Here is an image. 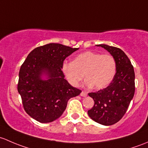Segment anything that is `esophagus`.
Segmentation results:
<instances>
[{
	"label": "esophagus",
	"mask_w": 148,
	"mask_h": 148,
	"mask_svg": "<svg viewBox=\"0 0 148 148\" xmlns=\"http://www.w3.org/2000/svg\"><path fill=\"white\" fill-rule=\"evenodd\" d=\"M80 95H81L82 97H86L87 96V92H84V91H82V92H80Z\"/></svg>",
	"instance_id": "esophagus-1"
}]
</instances>
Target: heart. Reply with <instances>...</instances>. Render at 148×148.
Listing matches in <instances>:
<instances>
[{
    "instance_id": "1",
    "label": "heart",
    "mask_w": 148,
    "mask_h": 148,
    "mask_svg": "<svg viewBox=\"0 0 148 148\" xmlns=\"http://www.w3.org/2000/svg\"><path fill=\"white\" fill-rule=\"evenodd\" d=\"M62 71L73 86H78L84 74L86 86L100 90L108 86L113 80L116 62L110 55L85 51L77 55L73 62L65 60L62 64Z\"/></svg>"
}]
</instances>
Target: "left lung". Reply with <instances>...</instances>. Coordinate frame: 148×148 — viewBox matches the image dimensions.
<instances>
[{
  "label": "left lung",
  "instance_id": "1",
  "mask_svg": "<svg viewBox=\"0 0 148 148\" xmlns=\"http://www.w3.org/2000/svg\"><path fill=\"white\" fill-rule=\"evenodd\" d=\"M116 62V73L106 88L88 93L95 104L88 111L90 118L99 124L111 125L125 115L135 94V72L130 59L121 49L100 44Z\"/></svg>",
  "mask_w": 148,
  "mask_h": 148
}]
</instances>
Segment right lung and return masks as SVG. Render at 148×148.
<instances>
[{"mask_svg": "<svg viewBox=\"0 0 148 148\" xmlns=\"http://www.w3.org/2000/svg\"><path fill=\"white\" fill-rule=\"evenodd\" d=\"M79 48L48 43L30 52L21 65L18 91L25 112L37 121L51 123L63 115L68 101L80 95L65 79L62 64Z\"/></svg>", "mask_w": 148, "mask_h": 148, "instance_id": "obj_1", "label": "right lung"}]
</instances>
